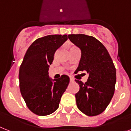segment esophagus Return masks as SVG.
I'll return each mask as SVG.
<instances>
[{
	"mask_svg": "<svg viewBox=\"0 0 131 131\" xmlns=\"http://www.w3.org/2000/svg\"><path fill=\"white\" fill-rule=\"evenodd\" d=\"M70 81H71V82H73V81H74V79H73V78L70 77Z\"/></svg>",
	"mask_w": 131,
	"mask_h": 131,
	"instance_id": "obj_1",
	"label": "esophagus"
}]
</instances>
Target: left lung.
<instances>
[{"label": "left lung", "mask_w": 131, "mask_h": 131, "mask_svg": "<svg viewBox=\"0 0 131 131\" xmlns=\"http://www.w3.org/2000/svg\"><path fill=\"white\" fill-rule=\"evenodd\" d=\"M68 37L81 52L75 72L85 71L89 75L85 83L75 80L80 88L75 94L77 108L89 116L98 115L107 108L114 93L116 73L113 61L105 46L93 36Z\"/></svg>", "instance_id": "8db88e82"}]
</instances>
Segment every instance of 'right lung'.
Wrapping results in <instances>:
<instances>
[{
	"label": "right lung",
	"instance_id": "add662e5",
	"mask_svg": "<svg viewBox=\"0 0 131 131\" xmlns=\"http://www.w3.org/2000/svg\"><path fill=\"white\" fill-rule=\"evenodd\" d=\"M68 39L67 35H49L38 38L27 49L19 69L21 93L33 113L46 116L58 108L69 77H49L48 70L56 51Z\"/></svg>",
	"mask_w": 131,
	"mask_h": 131
}]
</instances>
